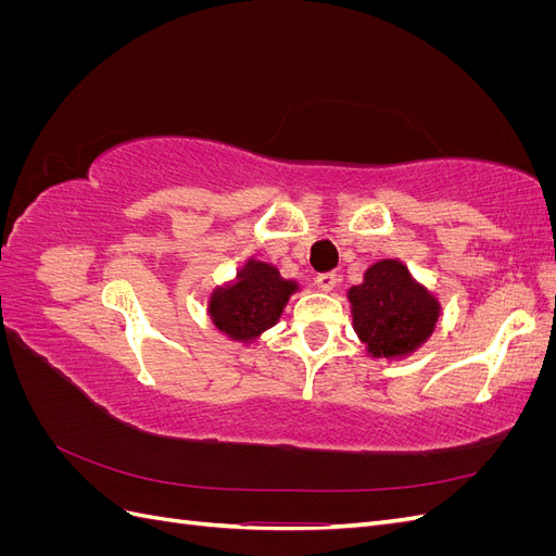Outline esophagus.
I'll return each instance as SVG.
<instances>
[{
  "label": "esophagus",
  "instance_id": "esophagus-1",
  "mask_svg": "<svg viewBox=\"0 0 556 556\" xmlns=\"http://www.w3.org/2000/svg\"><path fill=\"white\" fill-rule=\"evenodd\" d=\"M317 288L323 290V292H333L336 290V285L341 282V278L336 276V274H323V276H317Z\"/></svg>",
  "mask_w": 556,
  "mask_h": 556
}]
</instances>
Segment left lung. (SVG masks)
Listing matches in <instances>:
<instances>
[{
    "mask_svg": "<svg viewBox=\"0 0 556 556\" xmlns=\"http://www.w3.org/2000/svg\"><path fill=\"white\" fill-rule=\"evenodd\" d=\"M352 323L374 357H406L435 329L441 304L399 260H380L350 288Z\"/></svg>",
    "mask_w": 556,
    "mask_h": 556,
    "instance_id": "obj_1",
    "label": "left lung"
}]
</instances>
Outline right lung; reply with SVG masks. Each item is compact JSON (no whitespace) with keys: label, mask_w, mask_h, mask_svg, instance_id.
Returning <instances> with one entry per match:
<instances>
[{"label":"right lung","mask_w":556,"mask_h":556,"mask_svg":"<svg viewBox=\"0 0 556 556\" xmlns=\"http://www.w3.org/2000/svg\"><path fill=\"white\" fill-rule=\"evenodd\" d=\"M296 290L299 285L280 278L271 264L248 260L237 278L213 290L208 313L231 341L252 343L278 323Z\"/></svg>","instance_id":"1"}]
</instances>
